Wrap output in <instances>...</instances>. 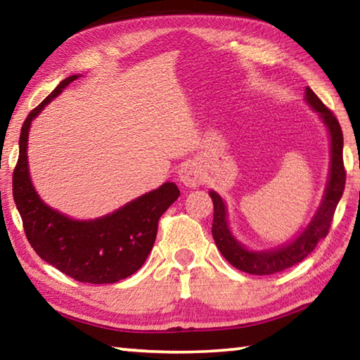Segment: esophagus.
<instances>
[{"label":"esophagus","instance_id":"esophagus-1","mask_svg":"<svg viewBox=\"0 0 360 360\" xmlns=\"http://www.w3.org/2000/svg\"><path fill=\"white\" fill-rule=\"evenodd\" d=\"M202 169L195 163H184L179 169V181L187 187H197L202 182Z\"/></svg>","mask_w":360,"mask_h":360}]
</instances>
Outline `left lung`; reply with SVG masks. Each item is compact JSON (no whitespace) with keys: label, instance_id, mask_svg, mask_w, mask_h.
I'll list each match as a JSON object with an SVG mask.
<instances>
[{"label":"left lung","instance_id":"1","mask_svg":"<svg viewBox=\"0 0 360 360\" xmlns=\"http://www.w3.org/2000/svg\"><path fill=\"white\" fill-rule=\"evenodd\" d=\"M304 100L316 112H319V117L326 124L328 135H330V173H328V182L319 210L316 211L308 227L294 241L276 249H270V251H249L231 235L224 200L214 191L210 192V197L214 203L211 231L216 246L229 264L241 271L249 273V275L279 273L285 268L297 265L298 262H302L307 255L311 254L318 243L327 236L335 210H337V205L345 191L346 169L343 165V131H341V127L330 109L318 98V95L309 87L304 90Z\"/></svg>","mask_w":360,"mask_h":360}]
</instances>
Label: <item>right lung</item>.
Wrapping results in <instances>:
<instances>
[{
	"mask_svg": "<svg viewBox=\"0 0 360 360\" xmlns=\"http://www.w3.org/2000/svg\"><path fill=\"white\" fill-rule=\"evenodd\" d=\"M70 76L28 114L19 139V160L12 176V195L30 245L47 264L81 283L111 284L138 271L154 246L158 219L179 197L174 182H165L95 221H75L47 206L28 173V131L32 120L66 85Z\"/></svg>",
	"mask_w": 360,
	"mask_h": 360,
	"instance_id": "add662e5",
	"label": "right lung"
}]
</instances>
